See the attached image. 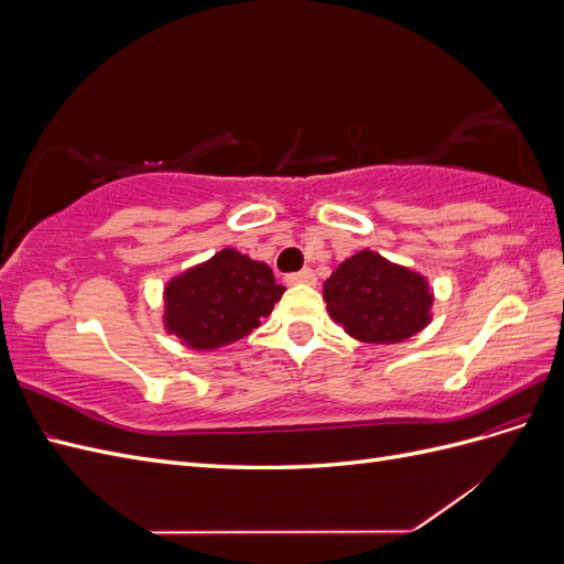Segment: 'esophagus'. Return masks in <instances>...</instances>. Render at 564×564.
Wrapping results in <instances>:
<instances>
[{"mask_svg":"<svg viewBox=\"0 0 564 564\" xmlns=\"http://www.w3.org/2000/svg\"><path fill=\"white\" fill-rule=\"evenodd\" d=\"M286 282L289 284H315L317 278L311 268H303L299 272H292V275H286Z\"/></svg>","mask_w":564,"mask_h":564,"instance_id":"obj_1","label":"esophagus"}]
</instances>
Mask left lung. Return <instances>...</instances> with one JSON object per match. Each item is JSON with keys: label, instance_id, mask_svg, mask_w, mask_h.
<instances>
[{"label": "left lung", "instance_id": "1", "mask_svg": "<svg viewBox=\"0 0 564 564\" xmlns=\"http://www.w3.org/2000/svg\"><path fill=\"white\" fill-rule=\"evenodd\" d=\"M329 317L362 344H400L433 319V289L421 272L362 249L324 282Z\"/></svg>", "mask_w": 564, "mask_h": 564}]
</instances>
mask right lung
<instances>
[{
	"label": "right lung",
	"mask_w": 564,
	"mask_h": 564,
	"mask_svg": "<svg viewBox=\"0 0 564 564\" xmlns=\"http://www.w3.org/2000/svg\"><path fill=\"white\" fill-rule=\"evenodd\" d=\"M282 294L270 265L226 247L166 282L164 329L185 348H224L259 327Z\"/></svg>",
	"instance_id": "add662e5"
}]
</instances>
